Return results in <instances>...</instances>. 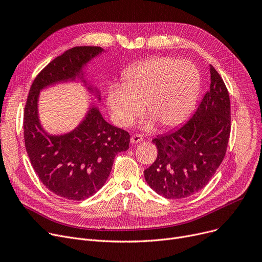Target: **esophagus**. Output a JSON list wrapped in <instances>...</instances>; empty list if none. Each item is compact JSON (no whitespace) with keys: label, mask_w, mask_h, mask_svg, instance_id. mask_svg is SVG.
Masks as SVG:
<instances>
[{"label":"esophagus","mask_w":262,"mask_h":262,"mask_svg":"<svg viewBox=\"0 0 262 262\" xmlns=\"http://www.w3.org/2000/svg\"><path fill=\"white\" fill-rule=\"evenodd\" d=\"M142 140H143L142 136H141V135H138V134H135V135H133V136L130 137V143H133V144L139 143V142H141Z\"/></svg>","instance_id":"1"}]
</instances>
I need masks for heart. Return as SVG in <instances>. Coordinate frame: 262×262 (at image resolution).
Returning a JSON list of instances; mask_svg holds the SVG:
<instances>
[{
	"instance_id": "b5f03b06",
	"label": "heart",
	"mask_w": 262,
	"mask_h": 262,
	"mask_svg": "<svg viewBox=\"0 0 262 262\" xmlns=\"http://www.w3.org/2000/svg\"><path fill=\"white\" fill-rule=\"evenodd\" d=\"M201 89V75L193 63L170 57H153L132 66L123 74V86L113 85L107 104L113 120L127 127L145 105V128L158 123L164 128L183 123L193 110Z\"/></svg>"
}]
</instances>
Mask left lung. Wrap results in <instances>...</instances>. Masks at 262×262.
Instances as JSON below:
<instances>
[{
  "label": "left lung",
  "instance_id": "left-lung-1",
  "mask_svg": "<svg viewBox=\"0 0 262 262\" xmlns=\"http://www.w3.org/2000/svg\"><path fill=\"white\" fill-rule=\"evenodd\" d=\"M230 100L222 77L210 64V88L184 125L152 142L157 158L144 171L147 185L169 200L202 190L223 161L230 135Z\"/></svg>",
  "mask_w": 262,
  "mask_h": 262
}]
</instances>
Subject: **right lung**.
Instances as JSON below:
<instances>
[{"label":"right lung","mask_w":262,"mask_h":262,"mask_svg":"<svg viewBox=\"0 0 262 262\" xmlns=\"http://www.w3.org/2000/svg\"><path fill=\"white\" fill-rule=\"evenodd\" d=\"M103 51L100 47L66 51L36 76L27 96L23 119L27 155L41 183L62 199L81 201L96 193L106 183L116 155L129 145V134L110 125L94 105L78 126L64 135L48 134L39 120L40 90L58 82L78 79L101 100L82 69Z\"/></svg>","instance_id":"1"}]
</instances>
